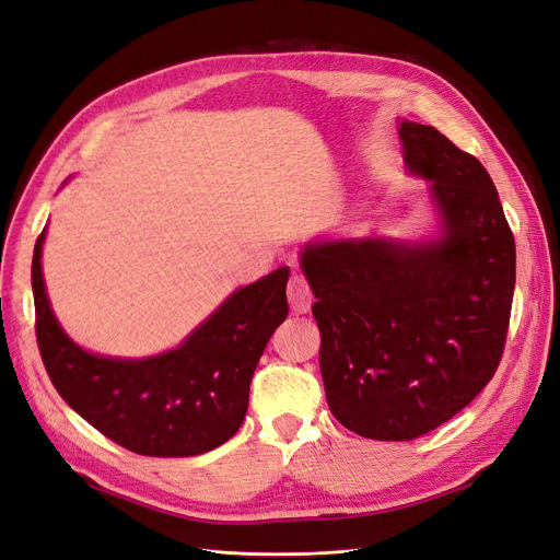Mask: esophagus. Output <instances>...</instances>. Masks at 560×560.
<instances>
[{
	"mask_svg": "<svg viewBox=\"0 0 560 560\" xmlns=\"http://www.w3.org/2000/svg\"><path fill=\"white\" fill-rule=\"evenodd\" d=\"M287 299H290V306L296 315L308 313L313 306V292H311V284L306 282L301 273H294L290 278V287H287Z\"/></svg>",
	"mask_w": 560,
	"mask_h": 560,
	"instance_id": "esophagus-1",
	"label": "esophagus"
}]
</instances>
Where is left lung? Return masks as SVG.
I'll return each instance as SVG.
<instances>
[{"mask_svg":"<svg viewBox=\"0 0 560 560\" xmlns=\"http://www.w3.org/2000/svg\"><path fill=\"white\" fill-rule=\"evenodd\" d=\"M404 163L430 179L442 233L311 243L319 369L334 418L378 442L428 434L498 371L510 329L516 245L486 167L432 126L399 124Z\"/></svg>","mask_w":560,"mask_h":560,"instance_id":"8db88e82","label":"left lung"}]
</instances>
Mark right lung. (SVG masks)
<instances>
[{
  "instance_id": "right-lung-1",
  "label": "right lung",
  "mask_w": 560,
  "mask_h": 560,
  "mask_svg": "<svg viewBox=\"0 0 560 560\" xmlns=\"http://www.w3.org/2000/svg\"><path fill=\"white\" fill-rule=\"evenodd\" d=\"M44 235L32 257L35 329L58 395L114 444L140 455L186 457L229 442L245 420L268 338L287 317L290 268L235 290L179 348L116 360L86 352L60 329L42 276Z\"/></svg>"
}]
</instances>
